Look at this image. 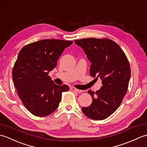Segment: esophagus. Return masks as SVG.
I'll return each mask as SVG.
<instances>
[{
	"label": "esophagus",
	"mask_w": 147,
	"mask_h": 147,
	"mask_svg": "<svg viewBox=\"0 0 147 147\" xmlns=\"http://www.w3.org/2000/svg\"><path fill=\"white\" fill-rule=\"evenodd\" d=\"M71 90H72V91L76 92H78V93H80V92H82V90H78V89H76V88H74V87H71Z\"/></svg>",
	"instance_id": "1"
}]
</instances>
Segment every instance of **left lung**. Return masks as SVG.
<instances>
[{"label":"left lung","mask_w":147,"mask_h":147,"mask_svg":"<svg viewBox=\"0 0 147 147\" xmlns=\"http://www.w3.org/2000/svg\"><path fill=\"white\" fill-rule=\"evenodd\" d=\"M91 62L90 74L102 80V86L94 92L88 90L92 104L82 110L87 117L103 120L114 113L127 92L131 76L128 60L123 50L110 39L94 38L74 40Z\"/></svg>","instance_id":"8db88e82"}]
</instances>
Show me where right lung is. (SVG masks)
I'll return each mask as SVG.
<instances>
[{
  "label": "right lung",
  "mask_w": 147,
  "mask_h": 147,
  "mask_svg": "<svg viewBox=\"0 0 147 147\" xmlns=\"http://www.w3.org/2000/svg\"><path fill=\"white\" fill-rule=\"evenodd\" d=\"M73 42L63 40H40L21 49L12 69V79L19 97L31 113L45 117L59 107L66 85H56L48 74L56 67L65 48Z\"/></svg>",
  "instance_id": "obj_1"
}]
</instances>
